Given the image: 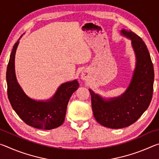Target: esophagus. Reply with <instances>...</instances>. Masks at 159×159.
<instances>
[{
  "label": "esophagus",
  "instance_id": "1",
  "mask_svg": "<svg viewBox=\"0 0 159 159\" xmlns=\"http://www.w3.org/2000/svg\"><path fill=\"white\" fill-rule=\"evenodd\" d=\"M81 79L83 80H87L88 79V74L86 72H83L81 74Z\"/></svg>",
  "mask_w": 159,
  "mask_h": 159
}]
</instances>
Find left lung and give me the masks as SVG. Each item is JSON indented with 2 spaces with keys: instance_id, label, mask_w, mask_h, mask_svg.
Wrapping results in <instances>:
<instances>
[{
  "instance_id": "left-lung-1",
  "label": "left lung",
  "mask_w": 159,
  "mask_h": 159,
  "mask_svg": "<svg viewBox=\"0 0 159 159\" xmlns=\"http://www.w3.org/2000/svg\"><path fill=\"white\" fill-rule=\"evenodd\" d=\"M120 33L131 40L136 57L130 85L121 95L108 99L89 89L95 120L102 125L113 129L128 127L135 122L149 107L154 90V66L147 45L133 31L123 29Z\"/></svg>"
}]
</instances>
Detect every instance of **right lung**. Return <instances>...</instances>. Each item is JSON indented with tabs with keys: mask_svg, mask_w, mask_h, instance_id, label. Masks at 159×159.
I'll return each mask as SVG.
<instances>
[{
	"mask_svg": "<svg viewBox=\"0 0 159 159\" xmlns=\"http://www.w3.org/2000/svg\"><path fill=\"white\" fill-rule=\"evenodd\" d=\"M20 39L15 43L7 67V96L12 109L26 124L35 128L51 130L64 121L67 104L72 94L79 87L76 80L62 83L52 98L37 101L26 95L19 84L15 70L16 50Z\"/></svg>",
	"mask_w": 159,
	"mask_h": 159,
	"instance_id": "right-lung-1",
	"label": "right lung"
}]
</instances>
